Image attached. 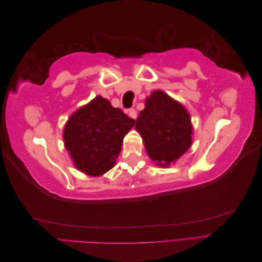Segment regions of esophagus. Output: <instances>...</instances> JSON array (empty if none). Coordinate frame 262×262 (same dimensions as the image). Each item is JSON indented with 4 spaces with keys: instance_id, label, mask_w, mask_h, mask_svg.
Masks as SVG:
<instances>
[{
    "instance_id": "esophagus-1",
    "label": "esophagus",
    "mask_w": 262,
    "mask_h": 262,
    "mask_svg": "<svg viewBox=\"0 0 262 262\" xmlns=\"http://www.w3.org/2000/svg\"><path fill=\"white\" fill-rule=\"evenodd\" d=\"M128 116H129L130 118L134 119V120H136L137 117H138L137 112H136V109H129V110H128Z\"/></svg>"
}]
</instances>
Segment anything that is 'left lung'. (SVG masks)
<instances>
[{
  "mask_svg": "<svg viewBox=\"0 0 262 262\" xmlns=\"http://www.w3.org/2000/svg\"><path fill=\"white\" fill-rule=\"evenodd\" d=\"M136 129L143 139L150 160L162 167L176 162L192 143V125L188 112L162 91H155L146 98Z\"/></svg>",
  "mask_w": 262,
  "mask_h": 262,
  "instance_id": "1",
  "label": "left lung"
}]
</instances>
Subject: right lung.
Masks as SVG:
<instances>
[{"label": "right lung", "mask_w": 262, "mask_h": 262, "mask_svg": "<svg viewBox=\"0 0 262 262\" xmlns=\"http://www.w3.org/2000/svg\"><path fill=\"white\" fill-rule=\"evenodd\" d=\"M134 123V119L101 96L76 110L63 131L64 146L75 167L89 176H101L112 169Z\"/></svg>", "instance_id": "add662e5"}]
</instances>
